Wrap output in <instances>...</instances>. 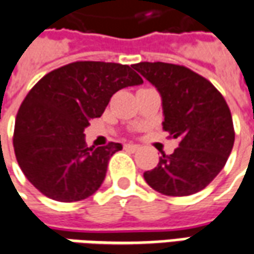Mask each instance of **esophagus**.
Returning a JSON list of instances; mask_svg holds the SVG:
<instances>
[{
  "label": "esophagus",
  "instance_id": "obj_1",
  "mask_svg": "<svg viewBox=\"0 0 254 254\" xmlns=\"http://www.w3.org/2000/svg\"><path fill=\"white\" fill-rule=\"evenodd\" d=\"M124 147L127 150H129V151H136V150H139V146H137V144H125Z\"/></svg>",
  "mask_w": 254,
  "mask_h": 254
}]
</instances>
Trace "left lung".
<instances>
[{
  "instance_id": "1",
  "label": "left lung",
  "mask_w": 254,
  "mask_h": 254,
  "mask_svg": "<svg viewBox=\"0 0 254 254\" xmlns=\"http://www.w3.org/2000/svg\"><path fill=\"white\" fill-rule=\"evenodd\" d=\"M161 96L165 132L179 147L160 157L154 170L143 174L154 190L167 196H189L204 189L220 174L235 141L228 104L207 79L190 69L165 64H134Z\"/></svg>"
}]
</instances>
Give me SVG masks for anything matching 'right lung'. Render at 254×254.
Masks as SVG:
<instances>
[{"label": "right lung", "instance_id": "right-lung-1", "mask_svg": "<svg viewBox=\"0 0 254 254\" xmlns=\"http://www.w3.org/2000/svg\"><path fill=\"white\" fill-rule=\"evenodd\" d=\"M141 83L127 65L96 61L73 62L40 79L19 108L13 133L15 156L29 182L65 203L98 190L122 144L89 147L84 129L103 115L114 93Z\"/></svg>", "mask_w": 254, "mask_h": 254}]
</instances>
